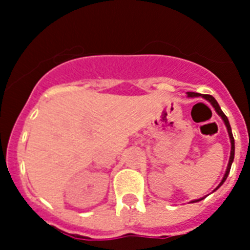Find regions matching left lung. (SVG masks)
<instances>
[{"label":"left lung","mask_w":250,"mask_h":250,"mask_svg":"<svg viewBox=\"0 0 250 250\" xmlns=\"http://www.w3.org/2000/svg\"><path fill=\"white\" fill-rule=\"evenodd\" d=\"M187 95H188V98H198V96H201V98H203L205 100H207V102L211 104V105L215 108L216 113L221 117V119L224 121V123H225L226 125V129H228V133H229V138H230V144H231V150H230V157H229V163H228V167H226V171L225 174H224V177H222V180L220 182V184L217 187H216L215 189H213V192L215 190H217L220 188V187L224 184V182L226 180V178H228L229 173H230V169H231V164L232 161H234V155H235V141H234V137H232V132H231V127H230V123H229V119L228 117H226L225 114H224V112L221 110V108H220L219 103L216 102V99L213 98L212 95H205V94H198V93H187ZM205 197H202V198H198V200H193L190 201V203H194V202H200V201H202Z\"/></svg>","instance_id":"8db88e82"}]
</instances>
